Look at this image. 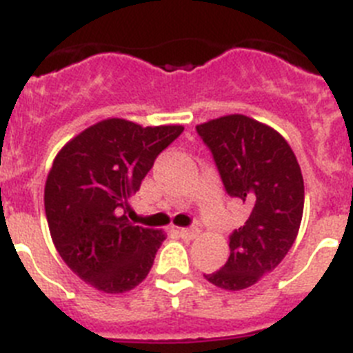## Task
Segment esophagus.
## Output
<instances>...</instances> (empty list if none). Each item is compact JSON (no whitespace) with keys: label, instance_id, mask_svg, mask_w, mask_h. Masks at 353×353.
Masks as SVG:
<instances>
[{"label":"esophagus","instance_id":"1","mask_svg":"<svg viewBox=\"0 0 353 353\" xmlns=\"http://www.w3.org/2000/svg\"><path fill=\"white\" fill-rule=\"evenodd\" d=\"M179 233H180V236H182V239L192 240V239H196V236L199 235V230H198V228H180Z\"/></svg>","mask_w":353,"mask_h":353}]
</instances>
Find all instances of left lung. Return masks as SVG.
<instances>
[{
	"label": "left lung",
	"mask_w": 353,
	"mask_h": 353,
	"mask_svg": "<svg viewBox=\"0 0 353 353\" xmlns=\"http://www.w3.org/2000/svg\"><path fill=\"white\" fill-rule=\"evenodd\" d=\"M196 132L214 157L228 196L248 205V221L230 235V258L207 281L244 290L272 272L297 239L304 212L301 168L281 134L244 114L210 120Z\"/></svg>",
	"instance_id": "left-lung-1"
}]
</instances>
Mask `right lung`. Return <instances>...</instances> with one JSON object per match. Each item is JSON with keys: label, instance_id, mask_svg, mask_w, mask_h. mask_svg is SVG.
I'll return each mask as SVG.
<instances>
[{"label": "right lung", "instance_id": "1", "mask_svg": "<svg viewBox=\"0 0 353 353\" xmlns=\"http://www.w3.org/2000/svg\"><path fill=\"white\" fill-rule=\"evenodd\" d=\"M182 132V125L141 127L111 118L56 155L43 192L49 232L72 272L93 288L123 293L148 276L164 235L130 223L127 199Z\"/></svg>", "mask_w": 353, "mask_h": 353}]
</instances>
